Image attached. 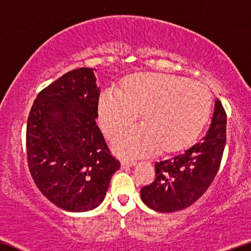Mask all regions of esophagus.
I'll list each match as a JSON object with an SVG mask.
<instances>
[{
  "instance_id": "1",
  "label": "esophagus",
  "mask_w": 251,
  "mask_h": 251,
  "mask_svg": "<svg viewBox=\"0 0 251 251\" xmlns=\"http://www.w3.org/2000/svg\"><path fill=\"white\" fill-rule=\"evenodd\" d=\"M135 161H133V160H128V161H126V160H124V161L122 162V167L123 168H129V167H133V166H135Z\"/></svg>"
}]
</instances>
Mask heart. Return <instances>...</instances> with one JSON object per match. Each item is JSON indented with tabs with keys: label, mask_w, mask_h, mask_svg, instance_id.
<instances>
[{
	"label": "heart",
	"mask_w": 251,
	"mask_h": 251,
	"mask_svg": "<svg viewBox=\"0 0 251 251\" xmlns=\"http://www.w3.org/2000/svg\"><path fill=\"white\" fill-rule=\"evenodd\" d=\"M99 121L113 135L135 121L142 111L144 123L113 138L116 154L125 159L185 148L207 122L211 95L200 83L163 73H141L127 78L121 89L110 87L98 102Z\"/></svg>",
	"instance_id": "1"
}]
</instances>
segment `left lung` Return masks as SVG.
Here are the masks:
<instances>
[{"mask_svg": "<svg viewBox=\"0 0 251 251\" xmlns=\"http://www.w3.org/2000/svg\"><path fill=\"white\" fill-rule=\"evenodd\" d=\"M226 115L215 99L211 124L203 138L180 154L155 163V179L141 189L149 207L161 213L188 207L206 192L221 163L226 138Z\"/></svg>", "mask_w": 251, "mask_h": 251, "instance_id": "obj_1", "label": "left lung"}]
</instances>
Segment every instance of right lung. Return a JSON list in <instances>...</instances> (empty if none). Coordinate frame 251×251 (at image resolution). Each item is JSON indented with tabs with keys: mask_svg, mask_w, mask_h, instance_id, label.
Wrapping results in <instances>:
<instances>
[{
	"mask_svg": "<svg viewBox=\"0 0 251 251\" xmlns=\"http://www.w3.org/2000/svg\"><path fill=\"white\" fill-rule=\"evenodd\" d=\"M98 100L93 69L81 67L40 91L28 117L30 174L45 197L69 212L98 207L121 168L96 124Z\"/></svg>",
	"mask_w": 251,
	"mask_h": 251,
	"instance_id": "1",
	"label": "right lung"
}]
</instances>
